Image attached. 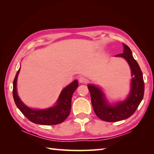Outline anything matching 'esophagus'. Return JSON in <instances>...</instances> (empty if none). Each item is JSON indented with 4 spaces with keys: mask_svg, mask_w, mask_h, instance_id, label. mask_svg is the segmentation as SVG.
Wrapping results in <instances>:
<instances>
[{
    "mask_svg": "<svg viewBox=\"0 0 154 154\" xmlns=\"http://www.w3.org/2000/svg\"><path fill=\"white\" fill-rule=\"evenodd\" d=\"M79 82L81 83H87V79H86V78L85 77H80L79 78Z\"/></svg>",
    "mask_w": 154,
    "mask_h": 154,
    "instance_id": "34e87169",
    "label": "esophagus"
}]
</instances>
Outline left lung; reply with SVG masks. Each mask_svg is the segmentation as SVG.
<instances>
[{
    "instance_id": "left-lung-1",
    "label": "left lung",
    "mask_w": 154,
    "mask_h": 154,
    "mask_svg": "<svg viewBox=\"0 0 154 154\" xmlns=\"http://www.w3.org/2000/svg\"><path fill=\"white\" fill-rule=\"evenodd\" d=\"M123 45L124 52L116 55V56L125 59L132 71L131 91L127 99L114 106H110L107 103L100 89L93 85H88L94 112L100 120L106 122H117L131 116L138 109L144 94L142 72L138 63L133 57L130 49L126 44H123Z\"/></svg>"
}]
</instances>
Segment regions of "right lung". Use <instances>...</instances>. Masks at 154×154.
Returning a JSON list of instances; mask_svg holds the SVG:
<instances>
[{
	"label": "right lung",
	"instance_id": "obj_1",
	"mask_svg": "<svg viewBox=\"0 0 154 154\" xmlns=\"http://www.w3.org/2000/svg\"><path fill=\"white\" fill-rule=\"evenodd\" d=\"M20 67L16 73L13 81V98L16 105L21 112L32 122L41 125H55L60 124L69 115L71 107V98L79 86L75 80L63 89L59 97L57 104L54 107L44 110H34L26 106L20 99L16 91V81Z\"/></svg>",
	"mask_w": 154,
	"mask_h": 154
}]
</instances>
